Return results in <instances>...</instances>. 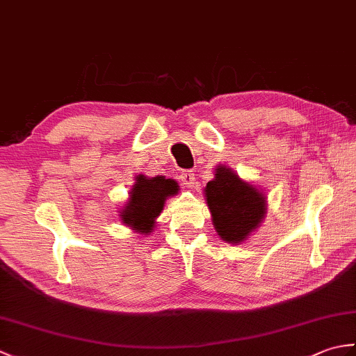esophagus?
Returning a JSON list of instances; mask_svg holds the SVG:
<instances>
[{
	"label": "esophagus",
	"instance_id": "34e87169",
	"mask_svg": "<svg viewBox=\"0 0 356 356\" xmlns=\"http://www.w3.org/2000/svg\"><path fill=\"white\" fill-rule=\"evenodd\" d=\"M180 180H182L184 188H188V190H190V188L194 186L195 174L193 171H185V172H182V176H180Z\"/></svg>",
	"mask_w": 356,
	"mask_h": 356
}]
</instances>
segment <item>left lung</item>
<instances>
[{
    "mask_svg": "<svg viewBox=\"0 0 356 356\" xmlns=\"http://www.w3.org/2000/svg\"><path fill=\"white\" fill-rule=\"evenodd\" d=\"M203 193L216 232L226 243H243L268 214L266 194L226 165L216 166Z\"/></svg>",
    "mask_w": 356,
    "mask_h": 356,
    "instance_id": "8db88e82",
    "label": "left lung"
}]
</instances>
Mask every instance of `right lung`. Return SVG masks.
I'll use <instances>...</instances> for the list:
<instances>
[{
    "label": "right lung",
    "instance_id": "add662e5",
    "mask_svg": "<svg viewBox=\"0 0 356 356\" xmlns=\"http://www.w3.org/2000/svg\"><path fill=\"white\" fill-rule=\"evenodd\" d=\"M179 193V185L174 179L165 176L147 177L143 174L134 177V185L128 193L125 205L119 211V220L134 232L149 236L157 225L166 199Z\"/></svg>",
    "mask_w": 356,
    "mask_h": 356
}]
</instances>
